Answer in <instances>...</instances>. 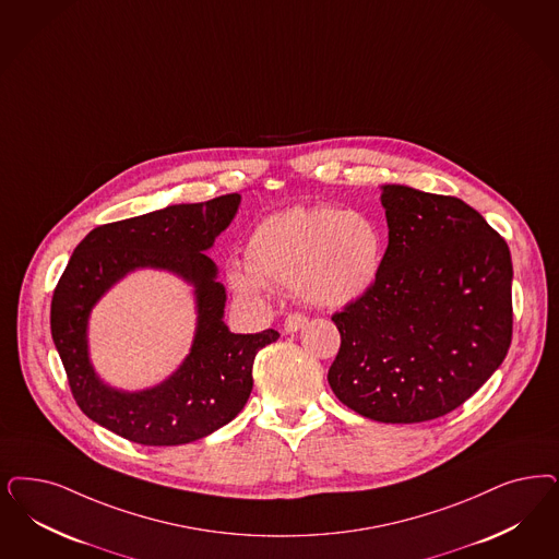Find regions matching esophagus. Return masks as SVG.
I'll return each instance as SVG.
<instances>
[{
  "instance_id": "obj_1",
  "label": "esophagus",
  "mask_w": 559,
  "mask_h": 559,
  "mask_svg": "<svg viewBox=\"0 0 559 559\" xmlns=\"http://www.w3.org/2000/svg\"><path fill=\"white\" fill-rule=\"evenodd\" d=\"M306 324H308V316L301 313V311H293L285 320V332H297L299 328H304Z\"/></svg>"
}]
</instances>
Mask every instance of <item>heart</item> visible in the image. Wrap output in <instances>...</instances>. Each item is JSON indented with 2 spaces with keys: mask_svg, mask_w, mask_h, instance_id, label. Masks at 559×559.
<instances>
[{
  "mask_svg": "<svg viewBox=\"0 0 559 559\" xmlns=\"http://www.w3.org/2000/svg\"><path fill=\"white\" fill-rule=\"evenodd\" d=\"M384 255L382 227L366 212L295 206L251 231L248 264H233L229 283L253 301L270 287L295 290L311 306L343 308L376 285Z\"/></svg>",
  "mask_w": 559,
  "mask_h": 559,
  "instance_id": "b5f03b06",
  "label": "heart"
}]
</instances>
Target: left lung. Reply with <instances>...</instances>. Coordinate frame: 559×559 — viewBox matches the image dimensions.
Wrapping results in <instances>:
<instances>
[{"mask_svg": "<svg viewBox=\"0 0 559 559\" xmlns=\"http://www.w3.org/2000/svg\"><path fill=\"white\" fill-rule=\"evenodd\" d=\"M384 266L332 316L336 399L382 424H421L459 408L512 343V258L500 233L454 195L384 186Z\"/></svg>", "mask_w": 559, "mask_h": 559, "instance_id": "obj_1", "label": "left lung"}]
</instances>
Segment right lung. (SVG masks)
<instances>
[{
  "mask_svg": "<svg viewBox=\"0 0 559 559\" xmlns=\"http://www.w3.org/2000/svg\"><path fill=\"white\" fill-rule=\"evenodd\" d=\"M239 193L200 204H177L100 225L72 253L51 299V336L80 411L95 424L142 445H179L229 424L250 399L255 353L278 338L276 330L233 334L223 322L225 287L204 251L225 231ZM177 271L197 287L199 330L185 366L142 393L103 385L87 364L85 320L97 297L134 267Z\"/></svg>",
  "mask_w": 559,
  "mask_h": 559,
  "instance_id": "right-lung-1",
  "label": "right lung"
}]
</instances>
